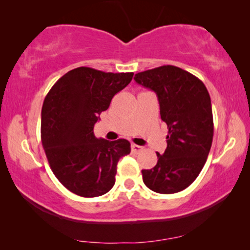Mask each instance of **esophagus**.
Wrapping results in <instances>:
<instances>
[{
	"label": "esophagus",
	"mask_w": 250,
	"mask_h": 250,
	"mask_svg": "<svg viewBox=\"0 0 250 250\" xmlns=\"http://www.w3.org/2000/svg\"><path fill=\"white\" fill-rule=\"evenodd\" d=\"M143 148L141 146H138V145H132V150L134 152H139V151H141Z\"/></svg>",
	"instance_id": "obj_1"
}]
</instances>
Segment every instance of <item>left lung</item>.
<instances>
[{"label":"left lung","instance_id":"1","mask_svg":"<svg viewBox=\"0 0 250 250\" xmlns=\"http://www.w3.org/2000/svg\"><path fill=\"white\" fill-rule=\"evenodd\" d=\"M134 80L157 94L168 128L165 152H157L153 168L142 169L143 182L158 193L180 192L199 175L213 142L209 93L199 78L170 64L138 73Z\"/></svg>","mask_w":250,"mask_h":250}]
</instances>
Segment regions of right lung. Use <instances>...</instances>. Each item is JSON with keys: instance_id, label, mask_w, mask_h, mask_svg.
<instances>
[{"instance_id": "right-lung-1", "label": "right lung", "mask_w": 250, "mask_h": 250, "mask_svg": "<svg viewBox=\"0 0 250 250\" xmlns=\"http://www.w3.org/2000/svg\"><path fill=\"white\" fill-rule=\"evenodd\" d=\"M133 75L78 67L59 78L44 99V151L57 179L75 194L92 198L107 193L115 184L118 160L131 152L127 140L98 139L93 128Z\"/></svg>"}]
</instances>
